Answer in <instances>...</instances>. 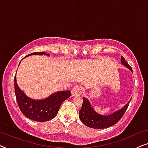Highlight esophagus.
<instances>
[{"label": "esophagus", "instance_id": "obj_1", "mask_svg": "<svg viewBox=\"0 0 148 148\" xmlns=\"http://www.w3.org/2000/svg\"><path fill=\"white\" fill-rule=\"evenodd\" d=\"M71 94L73 96H77L80 95V88L79 86H75L71 90Z\"/></svg>", "mask_w": 148, "mask_h": 148}]
</instances>
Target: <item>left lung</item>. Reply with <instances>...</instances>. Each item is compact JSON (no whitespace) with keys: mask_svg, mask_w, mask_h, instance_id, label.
Returning <instances> with one entry per match:
<instances>
[{"mask_svg":"<svg viewBox=\"0 0 148 148\" xmlns=\"http://www.w3.org/2000/svg\"><path fill=\"white\" fill-rule=\"evenodd\" d=\"M121 63L123 65L126 66L127 69L131 70L133 73L132 69L129 64L125 61V59L123 56L121 58ZM131 100L129 101L128 103L123 106V108L116 110L112 114L108 115H102L97 113L93 107L91 105L90 101L86 98H83V104L79 112V117L80 120L85 125L90 128L93 129H105L110 127L112 125L118 123L120 119L122 118L123 114L126 112L128 108L129 104Z\"/></svg>","mask_w":148,"mask_h":148,"instance_id":"8db88e82","label":"left lung"}]
</instances>
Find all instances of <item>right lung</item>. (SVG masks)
I'll list each match as a JSON object with an SVG mask.
<instances>
[{"instance_id":"obj_1","label":"right lung","mask_w":148,"mask_h":148,"mask_svg":"<svg viewBox=\"0 0 148 148\" xmlns=\"http://www.w3.org/2000/svg\"><path fill=\"white\" fill-rule=\"evenodd\" d=\"M36 54L48 56L50 55L49 54H46L45 52H34L28 54L23 58ZM14 84L16 99L20 110L28 119L38 122H45L54 119L57 114L62 103L69 98L71 94L69 90L60 91L53 93L44 99L35 100L26 96L25 93L19 88L17 83L16 75L14 78Z\"/></svg>"}]
</instances>
